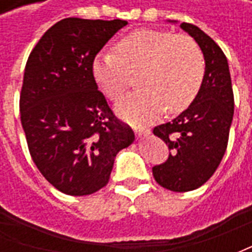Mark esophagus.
<instances>
[{"mask_svg": "<svg viewBox=\"0 0 252 252\" xmlns=\"http://www.w3.org/2000/svg\"><path fill=\"white\" fill-rule=\"evenodd\" d=\"M135 133H136L137 139H142V137L144 136H148V135L151 133V131H150V129H143V128H139V129L135 131Z\"/></svg>", "mask_w": 252, "mask_h": 252, "instance_id": "34e87169", "label": "esophagus"}]
</instances>
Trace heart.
Returning a JSON list of instances; mask_svg holds the SVG:
<instances>
[{
    "label": "heart",
    "instance_id": "b5f03b06",
    "mask_svg": "<svg viewBox=\"0 0 252 252\" xmlns=\"http://www.w3.org/2000/svg\"><path fill=\"white\" fill-rule=\"evenodd\" d=\"M116 52H99L92 64L94 81L117 98L137 72L140 88L116 102L121 119L144 124L164 109L178 113L194 99L205 74L202 51L191 37L167 31L137 30L117 41Z\"/></svg>",
    "mask_w": 252,
    "mask_h": 252
}]
</instances>
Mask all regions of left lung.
<instances>
[{
	"label": "left lung",
	"instance_id": "8db88e82",
	"mask_svg": "<svg viewBox=\"0 0 252 252\" xmlns=\"http://www.w3.org/2000/svg\"><path fill=\"white\" fill-rule=\"evenodd\" d=\"M180 27L201 48L205 74L188 109L170 123L154 128V135L162 139L171 153L164 163L153 167V174L159 185L181 193L204 185L221 162L233 119V92L221 48L198 27L188 23Z\"/></svg>",
	"mask_w": 252,
	"mask_h": 252
}]
</instances>
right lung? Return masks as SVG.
<instances>
[{"label":"right lung","mask_w":252,"mask_h":252,"mask_svg":"<svg viewBox=\"0 0 252 252\" xmlns=\"http://www.w3.org/2000/svg\"><path fill=\"white\" fill-rule=\"evenodd\" d=\"M123 20L68 17L31 52L20 115L31 157L43 177L68 195L93 194L109 181L116 155L135 135L115 119L92 64Z\"/></svg>","instance_id":"add662e5"}]
</instances>
